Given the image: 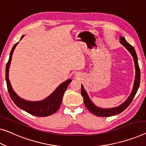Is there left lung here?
<instances>
[{
	"label": "left lung",
	"instance_id": "left-lung-1",
	"mask_svg": "<svg viewBox=\"0 0 146 146\" xmlns=\"http://www.w3.org/2000/svg\"><path fill=\"white\" fill-rule=\"evenodd\" d=\"M120 39V42L121 44L125 48L127 49V50L130 52V54H131L134 59V66H135V70H136V75H135V79H134V86L133 88L131 93H130L129 98L126 100L125 102H123V104H121L120 106H117L115 108H101L98 107L91 101V100L89 98L88 94L86 92L85 89L84 88V86L82 84H81V94L82 96L83 97V100L84 103L85 104L86 108L88 109L89 111L92 113V114L99 117H110V116H113V115H116L117 114L121 113L124 110H126L128 108L132 100L134 99V96L136 94L138 89L140 86V67L138 66V57H137L136 52L134 50V47L132 45H130L129 43L127 42V41L125 40V38L123 37V36H120L119 37Z\"/></svg>",
	"mask_w": 146,
	"mask_h": 146
}]
</instances>
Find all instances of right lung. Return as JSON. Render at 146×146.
Wrapping results in <instances>:
<instances>
[{"mask_svg": "<svg viewBox=\"0 0 146 146\" xmlns=\"http://www.w3.org/2000/svg\"><path fill=\"white\" fill-rule=\"evenodd\" d=\"M23 36L24 35H22L20 40ZM18 42L16 43L13 46L12 50L10 52L9 60H8L6 67V84H7L8 91L9 92L10 98L19 108L24 110L25 111L29 113L34 116L47 117L54 114L59 110L65 91L66 90L67 86L72 81V80L69 79L66 81L60 84L58 88L49 96H48L46 98L43 100L33 102L25 100L21 98L18 95H17L16 93L13 90L12 85L10 84L9 77H8V73H9V68L11 61H12V54Z\"/></svg>", "mask_w": 146, "mask_h": 146, "instance_id": "add662e5", "label": "right lung"}]
</instances>
